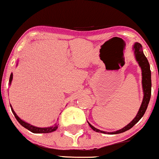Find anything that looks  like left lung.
<instances>
[{
    "label": "left lung",
    "mask_w": 159,
    "mask_h": 159,
    "mask_svg": "<svg viewBox=\"0 0 159 159\" xmlns=\"http://www.w3.org/2000/svg\"><path fill=\"white\" fill-rule=\"evenodd\" d=\"M134 52L135 59H136L137 62L139 64L140 67L141 69V72H142V88H143V92H144V97H143L142 103H141V107L139 108V111H138V114H137L136 117L131 120V122H130L128 125L123 128L122 129L118 130L117 131H114V132H111L110 134H120L123 133L125 131H128V130L131 129V128L134 125H136L138 121L140 120V119L143 117V115L145 113L146 110H147L149 100L151 98V93H152V80H151V70H150V65L148 63V61L147 58L145 57V56L144 55V52L142 51V45H141L138 42L134 43L133 46ZM89 127L92 128L93 131H97V132H100L106 134V131H100V130L97 129V128H94L93 125H91L88 122Z\"/></svg>",
    "instance_id": "obj_1"
}]
</instances>
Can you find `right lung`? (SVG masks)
Instances as JSON below:
<instances>
[{
    "instance_id": "right-lung-1",
    "label": "right lung",
    "mask_w": 159,
    "mask_h": 159,
    "mask_svg": "<svg viewBox=\"0 0 159 159\" xmlns=\"http://www.w3.org/2000/svg\"><path fill=\"white\" fill-rule=\"evenodd\" d=\"M12 79H13V74L11 73L10 76V80H9L10 84L11 83ZM11 108L12 113L14 114V115H15V118L17 119V120L18 121V123H19L21 126H23L24 128H25L26 129L29 130V131H31L32 133H39H39H50V132H52V131H56V130L58 128V125H56H56H54V126L48 127V128H38V127L33 126V125H30V124H28V123H26L25 121H24V120H21V118H19V117H18V116L17 115V114H15V111H14L11 105Z\"/></svg>"
}]
</instances>
